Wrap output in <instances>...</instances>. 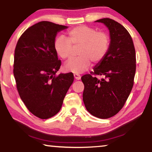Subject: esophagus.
Instances as JSON below:
<instances>
[{
	"instance_id": "esophagus-1",
	"label": "esophagus",
	"mask_w": 152,
	"mask_h": 152,
	"mask_svg": "<svg viewBox=\"0 0 152 152\" xmlns=\"http://www.w3.org/2000/svg\"><path fill=\"white\" fill-rule=\"evenodd\" d=\"M74 78H75L76 80H80V79L81 78L80 75L78 74H74Z\"/></svg>"
}]
</instances>
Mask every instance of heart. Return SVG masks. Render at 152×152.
I'll return each mask as SVG.
<instances>
[{"label":"heart","instance_id":"obj_1","mask_svg":"<svg viewBox=\"0 0 152 152\" xmlns=\"http://www.w3.org/2000/svg\"><path fill=\"white\" fill-rule=\"evenodd\" d=\"M74 46H80L77 58H71L65 63L67 72L81 74L89 69L91 61H102L110 48V37L104 32H98L96 28L88 26H78L67 32V39L63 36L56 37L54 48L56 54L63 59L71 57Z\"/></svg>","mask_w":152,"mask_h":152}]
</instances>
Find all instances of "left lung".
I'll return each instance as SVG.
<instances>
[{
    "mask_svg": "<svg viewBox=\"0 0 152 152\" xmlns=\"http://www.w3.org/2000/svg\"><path fill=\"white\" fill-rule=\"evenodd\" d=\"M109 30L110 48L94 67L99 80L91 74L81 78L85 85L83 99L88 112L100 119L114 116L123 107L134 85L136 53L132 37L121 24L110 18L96 20Z\"/></svg>",
    "mask_w": 152,
    "mask_h": 152,
    "instance_id": "8db88e82",
    "label": "left lung"
}]
</instances>
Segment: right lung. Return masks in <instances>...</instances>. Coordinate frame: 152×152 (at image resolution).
<instances>
[{
    "mask_svg": "<svg viewBox=\"0 0 152 152\" xmlns=\"http://www.w3.org/2000/svg\"><path fill=\"white\" fill-rule=\"evenodd\" d=\"M68 26L42 21L29 27L15 49L13 75L20 98L40 119L53 117L73 83L72 73L55 76L61 62L54 48L56 35Z\"/></svg>",
    "mask_w": 152,
    "mask_h": 152,
    "instance_id": "add662e5",
    "label": "right lung"
}]
</instances>
